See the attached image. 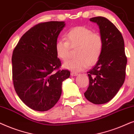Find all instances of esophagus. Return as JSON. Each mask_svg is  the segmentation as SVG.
Wrapping results in <instances>:
<instances>
[{"label": "esophagus", "instance_id": "obj_1", "mask_svg": "<svg viewBox=\"0 0 134 134\" xmlns=\"http://www.w3.org/2000/svg\"><path fill=\"white\" fill-rule=\"evenodd\" d=\"M70 75L72 76H76V75H78V74L77 73H75V72H71V74H70Z\"/></svg>", "mask_w": 134, "mask_h": 134}]
</instances>
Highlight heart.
Returning a JSON list of instances; mask_svg holds the SVG:
<instances>
[{"instance_id":"1","label":"heart","mask_w":134,"mask_h":134,"mask_svg":"<svg viewBox=\"0 0 134 134\" xmlns=\"http://www.w3.org/2000/svg\"><path fill=\"white\" fill-rule=\"evenodd\" d=\"M66 41L59 40L55 44L57 57L62 60H67L70 54V46L76 48L77 58L66 61L64 68L74 72H80L88 66L94 65L99 59L103 49V40L98 34L84 26L70 30L65 35Z\"/></svg>"}]
</instances>
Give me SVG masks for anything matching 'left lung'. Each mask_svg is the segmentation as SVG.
I'll return each mask as SVG.
<instances>
[{"mask_svg": "<svg viewBox=\"0 0 134 134\" xmlns=\"http://www.w3.org/2000/svg\"><path fill=\"white\" fill-rule=\"evenodd\" d=\"M97 23L103 40L101 56L88 72L90 85L85 96L94 104H103L113 99L124 83L127 58L122 35L116 27L106 18L90 19Z\"/></svg>", "mask_w": 134, "mask_h": 134, "instance_id": "1", "label": "left lung"}]
</instances>
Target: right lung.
I'll list each match as a JSON object with an SVG mask.
<instances>
[{
	"instance_id": "obj_1",
	"label": "right lung",
	"mask_w": 134,
	"mask_h": 134,
	"mask_svg": "<svg viewBox=\"0 0 134 134\" xmlns=\"http://www.w3.org/2000/svg\"><path fill=\"white\" fill-rule=\"evenodd\" d=\"M64 21L35 25L21 37L12 55V78L15 91L27 106L47 111L55 105L62 93V81L68 70H59L61 62L55 44L65 26Z\"/></svg>"
}]
</instances>
